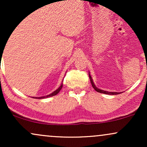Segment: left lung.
I'll use <instances>...</instances> for the list:
<instances>
[{
  "mask_svg": "<svg viewBox=\"0 0 147 147\" xmlns=\"http://www.w3.org/2000/svg\"><path fill=\"white\" fill-rule=\"evenodd\" d=\"M89 78H90V82H91V84H92V86L93 87V88L95 89V90L97 91V92H100V93H104V94H106V95H118V94H120V92H109V91H106V90H101V89H99L97 88L96 86L95 85V84H94L93 82V80H92V77H91V76L90 75V72H89Z\"/></svg>",
  "mask_w": 147,
  "mask_h": 147,
  "instance_id": "obj_1",
  "label": "left lung"
}]
</instances>
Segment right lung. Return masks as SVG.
<instances>
[{"mask_svg": "<svg viewBox=\"0 0 147 147\" xmlns=\"http://www.w3.org/2000/svg\"><path fill=\"white\" fill-rule=\"evenodd\" d=\"M62 87H63V84H61L60 86L56 90H55V91H54V92H52V93L50 94V95H46V96H42V97H33L32 98H35V99H44V98H48V97H52V96H55V95H56L57 94H58L59 92V91L61 90V89L62 88Z\"/></svg>", "mask_w": 147, "mask_h": 147, "instance_id": "right-lung-1", "label": "right lung"}]
</instances>
